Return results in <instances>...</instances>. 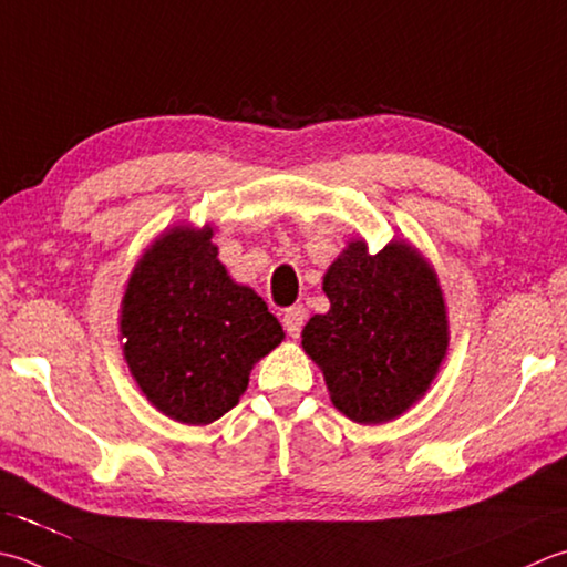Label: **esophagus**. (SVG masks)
I'll list each match as a JSON object with an SVG mask.
<instances>
[{
    "mask_svg": "<svg viewBox=\"0 0 567 567\" xmlns=\"http://www.w3.org/2000/svg\"><path fill=\"white\" fill-rule=\"evenodd\" d=\"M282 324L287 329V334L299 337V331H302V327H305V307L302 305H295L290 309H285Z\"/></svg>",
    "mask_w": 567,
    "mask_h": 567,
    "instance_id": "esophagus-1",
    "label": "esophagus"
}]
</instances>
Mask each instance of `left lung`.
<instances>
[{
    "instance_id": "8db88e82",
    "label": "left lung",
    "mask_w": 567,
    "mask_h": 567,
    "mask_svg": "<svg viewBox=\"0 0 567 567\" xmlns=\"http://www.w3.org/2000/svg\"><path fill=\"white\" fill-rule=\"evenodd\" d=\"M324 292L329 312L307 321L302 347L324 371L331 403L363 425L405 413L447 351L435 272L408 243L371 255L357 240L324 275Z\"/></svg>"
}]
</instances>
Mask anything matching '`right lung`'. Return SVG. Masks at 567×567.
Instances as JSON below:
<instances>
[{"mask_svg":"<svg viewBox=\"0 0 567 567\" xmlns=\"http://www.w3.org/2000/svg\"><path fill=\"white\" fill-rule=\"evenodd\" d=\"M214 230L174 228L144 252L122 299L125 359L152 405L186 425L236 408L252 363L282 341L262 297L218 262Z\"/></svg>","mask_w":567,"mask_h":567,"instance_id":"right-lung-1","label":"right lung"}]
</instances>
